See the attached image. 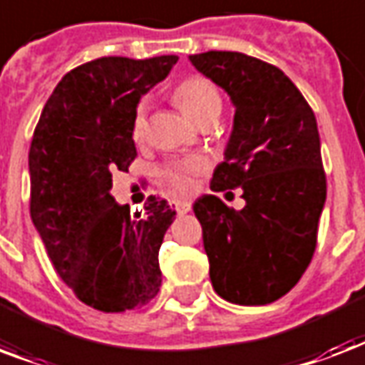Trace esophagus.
Here are the masks:
<instances>
[{
  "instance_id": "34e87169",
  "label": "esophagus",
  "mask_w": 365,
  "mask_h": 365,
  "mask_svg": "<svg viewBox=\"0 0 365 365\" xmlns=\"http://www.w3.org/2000/svg\"><path fill=\"white\" fill-rule=\"evenodd\" d=\"M174 207H176V212L180 214V216H183V214H187L189 210H191V202H189V201H174Z\"/></svg>"
}]
</instances>
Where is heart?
<instances>
[{"instance_id":"heart-1","label":"heart","mask_w":365,"mask_h":365,"mask_svg":"<svg viewBox=\"0 0 365 365\" xmlns=\"http://www.w3.org/2000/svg\"><path fill=\"white\" fill-rule=\"evenodd\" d=\"M174 99H176L178 107L182 108L183 113L193 118L197 124L202 122L216 120L222 113L224 101L220 96L218 88L214 86L210 80L201 76L185 78L180 82L174 90ZM145 101H139L132 116V138L141 139L145 133ZM202 170V163L199 158H185L180 163H174L166 166L164 176L168 180L172 187L178 191H189L193 185V178Z\"/></svg>"}]
</instances>
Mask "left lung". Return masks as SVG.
I'll return each mask as SVG.
<instances>
[{
	"mask_svg": "<svg viewBox=\"0 0 365 365\" xmlns=\"http://www.w3.org/2000/svg\"><path fill=\"white\" fill-rule=\"evenodd\" d=\"M189 61L235 107L210 189L241 187L247 202L233 210L216 195L195 201L210 282L233 304H269L299 283L316 250L327 195L316 116L277 66L237 51Z\"/></svg>",
	"mask_w": 365,
	"mask_h": 365,
	"instance_id": "1",
	"label": "left lung"
}]
</instances>
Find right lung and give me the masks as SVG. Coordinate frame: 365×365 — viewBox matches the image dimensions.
<instances>
[{
    "label": "right lung",
    "mask_w": 365,
    "mask_h": 365,
    "mask_svg": "<svg viewBox=\"0 0 365 365\" xmlns=\"http://www.w3.org/2000/svg\"><path fill=\"white\" fill-rule=\"evenodd\" d=\"M176 55L101 57L66 72L41 110L28 153L30 216L72 293L101 312L147 304L160 289L158 249L176 218L151 195L145 212L110 195L113 172L138 157L132 116Z\"/></svg>",
    "instance_id": "1"
}]
</instances>
